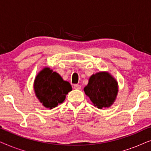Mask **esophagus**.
Instances as JSON below:
<instances>
[{
  "instance_id": "obj_1",
  "label": "esophagus",
  "mask_w": 151,
  "mask_h": 151,
  "mask_svg": "<svg viewBox=\"0 0 151 151\" xmlns=\"http://www.w3.org/2000/svg\"><path fill=\"white\" fill-rule=\"evenodd\" d=\"M73 88H75V89H80V88H81V86H80V84H74Z\"/></svg>"
}]
</instances>
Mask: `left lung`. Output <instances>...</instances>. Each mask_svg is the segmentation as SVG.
<instances>
[{
    "label": "left lung",
    "instance_id": "obj_1",
    "mask_svg": "<svg viewBox=\"0 0 151 151\" xmlns=\"http://www.w3.org/2000/svg\"><path fill=\"white\" fill-rule=\"evenodd\" d=\"M84 91L97 108L109 107L116 98L117 82L109 73L99 72L91 76Z\"/></svg>",
    "mask_w": 151,
    "mask_h": 151
}]
</instances>
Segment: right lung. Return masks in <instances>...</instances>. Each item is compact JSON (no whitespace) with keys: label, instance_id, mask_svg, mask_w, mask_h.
<instances>
[{"label":"right lung","instance_id":"1","mask_svg":"<svg viewBox=\"0 0 151 151\" xmlns=\"http://www.w3.org/2000/svg\"><path fill=\"white\" fill-rule=\"evenodd\" d=\"M34 90L43 106L52 109L65 100L66 95L71 91V86L56 72L45 68L35 79Z\"/></svg>","mask_w":151,"mask_h":151}]
</instances>
